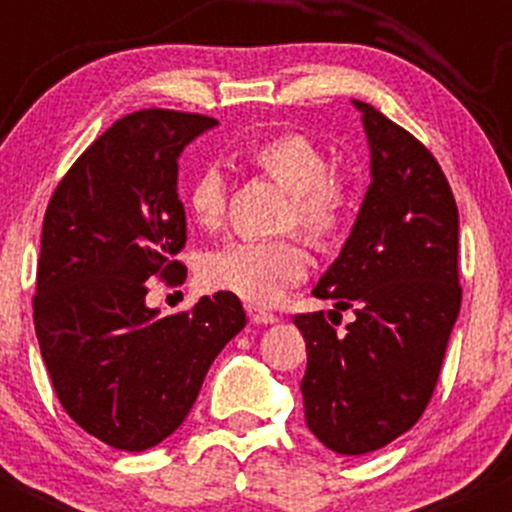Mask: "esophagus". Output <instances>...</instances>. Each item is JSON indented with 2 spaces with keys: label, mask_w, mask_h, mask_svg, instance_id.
<instances>
[{
  "label": "esophagus",
  "mask_w": 512,
  "mask_h": 512,
  "mask_svg": "<svg viewBox=\"0 0 512 512\" xmlns=\"http://www.w3.org/2000/svg\"><path fill=\"white\" fill-rule=\"evenodd\" d=\"M248 317L252 325H274V322H279V317H276L274 313H267V310L262 308H255V305H248Z\"/></svg>",
  "instance_id": "esophagus-1"
}]
</instances>
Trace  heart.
I'll return each instance as SVG.
<instances>
[{
	"mask_svg": "<svg viewBox=\"0 0 512 512\" xmlns=\"http://www.w3.org/2000/svg\"><path fill=\"white\" fill-rule=\"evenodd\" d=\"M252 161L291 192L286 221L315 243L339 231L349 209V192L337 178H330V161L320 146L303 134H281L257 146ZM226 192V173L216 163L195 175L185 202L199 226H219L226 211ZM305 272L308 255L296 240H233L204 257L199 276L207 289L233 293L255 305H274Z\"/></svg>",
	"mask_w": 512,
	"mask_h": 512,
	"instance_id": "b5f03b06",
	"label": "heart"
}]
</instances>
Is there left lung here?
<instances>
[{
	"mask_svg": "<svg viewBox=\"0 0 512 512\" xmlns=\"http://www.w3.org/2000/svg\"><path fill=\"white\" fill-rule=\"evenodd\" d=\"M361 113L370 185L339 257L313 296L356 320L337 332L322 313L293 317L305 339V424L339 455H366L424 414L438 383L462 289L460 214L448 178L419 139L375 110Z\"/></svg>",
	"mask_w": 512,
	"mask_h": 512,
	"instance_id": "1",
	"label": "left lung"
}]
</instances>
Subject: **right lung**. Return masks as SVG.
<instances>
[{"mask_svg": "<svg viewBox=\"0 0 512 512\" xmlns=\"http://www.w3.org/2000/svg\"><path fill=\"white\" fill-rule=\"evenodd\" d=\"M219 122L139 110L105 129L57 185L43 219L33 322L64 411L105 445L142 452L190 414L204 375L245 327L238 296L192 313L146 305V281H182L178 158Z\"/></svg>", "mask_w": 512, "mask_h": 512, "instance_id": "obj_1", "label": "right lung"}]
</instances>
